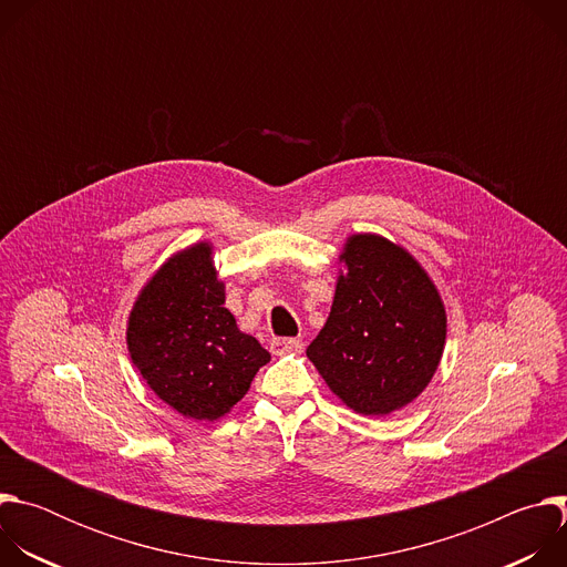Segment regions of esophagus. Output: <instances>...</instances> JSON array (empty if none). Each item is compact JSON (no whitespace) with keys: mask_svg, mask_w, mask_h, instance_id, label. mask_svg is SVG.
I'll list each match as a JSON object with an SVG mask.
<instances>
[{"mask_svg":"<svg viewBox=\"0 0 567 567\" xmlns=\"http://www.w3.org/2000/svg\"><path fill=\"white\" fill-rule=\"evenodd\" d=\"M269 348H271L274 357H285V354L298 352L300 350V341L298 339H274Z\"/></svg>","mask_w":567,"mask_h":567,"instance_id":"34e87169","label":"esophagus"}]
</instances>
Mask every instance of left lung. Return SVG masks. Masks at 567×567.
Instances as JSON below:
<instances>
[{
    "label": "left lung",
    "instance_id": "obj_1",
    "mask_svg": "<svg viewBox=\"0 0 567 567\" xmlns=\"http://www.w3.org/2000/svg\"><path fill=\"white\" fill-rule=\"evenodd\" d=\"M446 307L429 271L396 241L354 233L339 254L334 302L307 359L359 415L415 401L440 368Z\"/></svg>",
    "mask_w": 567,
    "mask_h": 567
}]
</instances>
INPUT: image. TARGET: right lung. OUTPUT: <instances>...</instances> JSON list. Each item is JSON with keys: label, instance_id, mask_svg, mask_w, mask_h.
Returning <instances> with one entry per match:
<instances>
[{"label": "right lung", "instance_id": "obj_1", "mask_svg": "<svg viewBox=\"0 0 567 567\" xmlns=\"http://www.w3.org/2000/svg\"><path fill=\"white\" fill-rule=\"evenodd\" d=\"M226 302L208 239L173 254L141 287L127 316V352L150 390L195 422H217L271 354Z\"/></svg>", "mask_w": 567, "mask_h": 567}]
</instances>
